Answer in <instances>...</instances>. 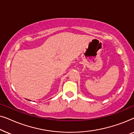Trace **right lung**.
<instances>
[{"label": "right lung", "mask_w": 134, "mask_h": 134, "mask_svg": "<svg viewBox=\"0 0 134 134\" xmlns=\"http://www.w3.org/2000/svg\"><path fill=\"white\" fill-rule=\"evenodd\" d=\"M29 100V99H28Z\"/></svg>", "instance_id": "obj_1"}]
</instances>
